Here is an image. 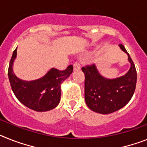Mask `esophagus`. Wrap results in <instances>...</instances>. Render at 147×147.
<instances>
[{
  "instance_id": "obj_1",
  "label": "esophagus",
  "mask_w": 147,
  "mask_h": 147,
  "mask_svg": "<svg viewBox=\"0 0 147 147\" xmlns=\"http://www.w3.org/2000/svg\"><path fill=\"white\" fill-rule=\"evenodd\" d=\"M73 68L74 70H78L81 69V66H80V64L78 63H75L73 64Z\"/></svg>"
}]
</instances>
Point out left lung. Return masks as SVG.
Masks as SVG:
<instances>
[{
	"instance_id": "left-lung-1",
	"label": "left lung",
	"mask_w": 147,
	"mask_h": 147,
	"mask_svg": "<svg viewBox=\"0 0 147 147\" xmlns=\"http://www.w3.org/2000/svg\"><path fill=\"white\" fill-rule=\"evenodd\" d=\"M119 48L128 55L130 69L124 76L116 78L102 76L96 66L83 67L84 73V98L86 104L92 111L108 114L121 109L134 94L136 87L137 71L130 55L123 45Z\"/></svg>"
}]
</instances>
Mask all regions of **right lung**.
Here are the masks:
<instances>
[{
    "instance_id": "1",
    "label": "right lung",
    "mask_w": 147,
    "mask_h": 147,
    "mask_svg": "<svg viewBox=\"0 0 147 147\" xmlns=\"http://www.w3.org/2000/svg\"><path fill=\"white\" fill-rule=\"evenodd\" d=\"M17 56V48L13 51L8 69L11 87L21 103L38 112L54 109L60 103L61 84L73 71L70 65L63 71L51 68L45 76L33 81L20 79L13 71V63Z\"/></svg>"
}]
</instances>
